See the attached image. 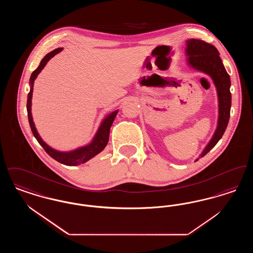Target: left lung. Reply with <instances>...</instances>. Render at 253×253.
<instances>
[{"label": "left lung", "instance_id": "left-lung-1", "mask_svg": "<svg viewBox=\"0 0 253 253\" xmlns=\"http://www.w3.org/2000/svg\"><path fill=\"white\" fill-rule=\"evenodd\" d=\"M186 53L189 64L193 68L211 76L216 86L218 95L219 117L216 131L200 155V157H203L217 144L227 129L231 107L230 79L219 56L218 50L213 45L201 40L191 39L187 41Z\"/></svg>", "mask_w": 253, "mask_h": 253}]
</instances>
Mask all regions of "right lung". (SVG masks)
<instances>
[{
    "label": "right lung",
    "mask_w": 253,
    "mask_h": 253,
    "mask_svg": "<svg viewBox=\"0 0 253 253\" xmlns=\"http://www.w3.org/2000/svg\"><path fill=\"white\" fill-rule=\"evenodd\" d=\"M61 50L62 48H57L51 51L42 60L36 70L32 73V75L30 77V87L31 88H30V92L28 93V96H27L26 109H27V116H28V121H29L31 131L33 132L34 136L36 137L38 142L44 149V151L48 154L50 157L54 158L55 160H57L61 164H64L67 166H77V165L85 163L89 159L96 157L97 154H99L101 151H103V149L106 147V145L108 143L110 128L114 122V120H115L119 110L112 112L104 119V121H102V123L100 124L93 141L90 144L84 146V147L76 149L71 152H59V151H56V150L52 149L51 147H49L48 145L42 139V137L37 132L36 127L33 122L32 115H31V99H32V93H33V84H34V81L36 80L37 76L43 69V67L45 66L47 61L51 58H53L56 54L60 53Z\"/></svg>",
    "instance_id": "add662e5"
}]
</instances>
